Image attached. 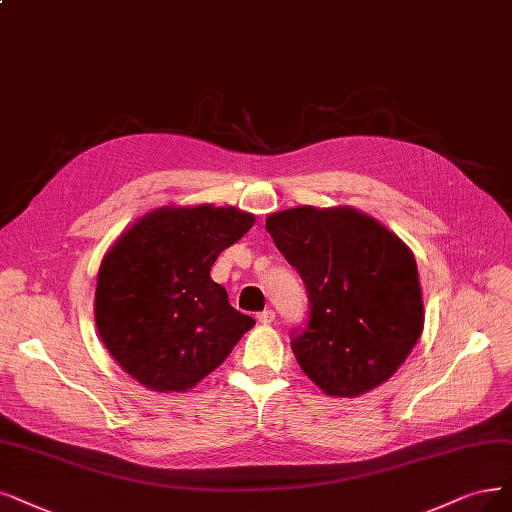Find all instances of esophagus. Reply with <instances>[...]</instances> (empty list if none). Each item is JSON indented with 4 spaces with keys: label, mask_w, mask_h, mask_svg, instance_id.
Listing matches in <instances>:
<instances>
[{
    "label": "esophagus",
    "mask_w": 512,
    "mask_h": 512,
    "mask_svg": "<svg viewBox=\"0 0 512 512\" xmlns=\"http://www.w3.org/2000/svg\"><path fill=\"white\" fill-rule=\"evenodd\" d=\"M274 318H276V312H274V310H270V308L257 314V320H259L261 325H270V323H274Z\"/></svg>",
    "instance_id": "esophagus-1"
}]
</instances>
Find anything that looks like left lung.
I'll return each mask as SVG.
<instances>
[{"instance_id":"8db88e82","label":"left lung","mask_w":512,"mask_h":512,"mask_svg":"<svg viewBox=\"0 0 512 512\" xmlns=\"http://www.w3.org/2000/svg\"><path fill=\"white\" fill-rule=\"evenodd\" d=\"M276 249L308 291L291 348L331 396H358L399 369L424 327L418 263L403 240L354 208L299 206L268 217Z\"/></svg>"}]
</instances>
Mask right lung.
I'll return each mask as SVG.
<instances>
[{"mask_svg": "<svg viewBox=\"0 0 512 512\" xmlns=\"http://www.w3.org/2000/svg\"><path fill=\"white\" fill-rule=\"evenodd\" d=\"M253 223L234 206H164L111 246L99 268L94 320L130 377L156 392H185L255 325L211 278L219 253Z\"/></svg>", "mask_w": 512, "mask_h": 512, "instance_id": "1", "label": "right lung"}]
</instances>
